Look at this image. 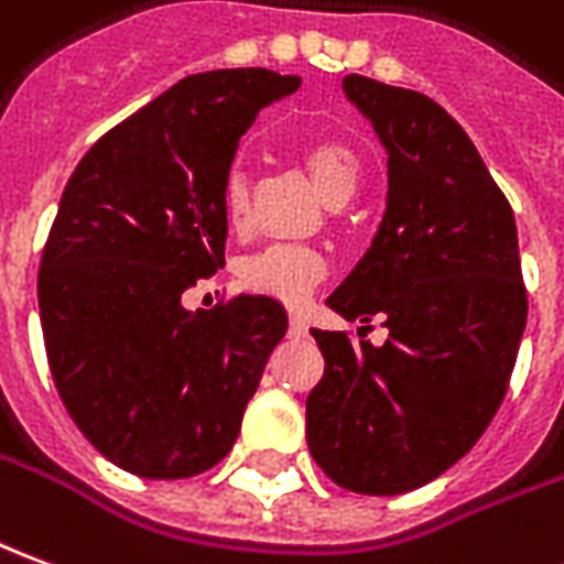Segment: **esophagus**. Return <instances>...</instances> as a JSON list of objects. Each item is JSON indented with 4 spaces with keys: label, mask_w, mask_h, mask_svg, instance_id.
Here are the masks:
<instances>
[{
    "label": "esophagus",
    "mask_w": 564,
    "mask_h": 564,
    "mask_svg": "<svg viewBox=\"0 0 564 564\" xmlns=\"http://www.w3.org/2000/svg\"><path fill=\"white\" fill-rule=\"evenodd\" d=\"M290 333L293 336H308V323H305V317L299 311H290Z\"/></svg>",
    "instance_id": "34e87169"
}]
</instances>
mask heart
Returning <instances> with one entry per match:
<instances>
[{"instance_id": "b5f03b06", "label": "heart", "mask_w": 564, "mask_h": 564, "mask_svg": "<svg viewBox=\"0 0 564 564\" xmlns=\"http://www.w3.org/2000/svg\"><path fill=\"white\" fill-rule=\"evenodd\" d=\"M302 164L321 188L329 204H345L360 188L364 164L348 143L338 140H317L302 152ZM250 214V186L241 171H231L223 183V216L228 228H243ZM326 274V259L314 247L299 243H269L253 256H247L238 269V278L250 293L271 295L281 302H302L311 286Z\"/></svg>"}]
</instances>
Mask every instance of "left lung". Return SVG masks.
<instances>
[{"mask_svg":"<svg viewBox=\"0 0 564 564\" xmlns=\"http://www.w3.org/2000/svg\"><path fill=\"white\" fill-rule=\"evenodd\" d=\"M341 88L388 152V207L326 305L378 317L388 341L311 329L326 369L305 403L308 448L336 486L403 495L446 474L495 419L529 299L513 210L458 121L419 90L366 76Z\"/></svg>","mask_w":564,"mask_h":564,"instance_id":"8db88e82","label":"left lung"}]
</instances>
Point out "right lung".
<instances>
[{
  "mask_svg": "<svg viewBox=\"0 0 564 564\" xmlns=\"http://www.w3.org/2000/svg\"><path fill=\"white\" fill-rule=\"evenodd\" d=\"M299 76L214 69L180 78L104 133L63 188L39 269V317L66 412L104 458L186 479L226 458L286 333L271 295L186 311L226 265V183L259 109Z\"/></svg>",
  "mask_w": 564,
  "mask_h": 564,
  "instance_id": "right-lung-1",
  "label": "right lung"
}]
</instances>
